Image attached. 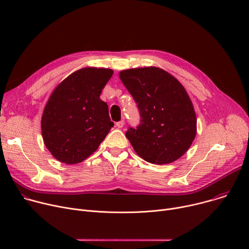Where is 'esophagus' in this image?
<instances>
[{"label": "esophagus", "mask_w": 249, "mask_h": 249, "mask_svg": "<svg viewBox=\"0 0 249 249\" xmlns=\"http://www.w3.org/2000/svg\"><path fill=\"white\" fill-rule=\"evenodd\" d=\"M124 124H125L124 120H121V121H119V122H117V123H116V126H117L118 128H122V127L124 126Z\"/></svg>", "instance_id": "obj_1"}]
</instances>
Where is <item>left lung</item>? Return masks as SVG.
I'll return each instance as SVG.
<instances>
[{"mask_svg": "<svg viewBox=\"0 0 249 249\" xmlns=\"http://www.w3.org/2000/svg\"><path fill=\"white\" fill-rule=\"evenodd\" d=\"M119 76L140 114V124L126 132L135 152L155 164L178 160L192 145L197 131L196 113L185 88L175 76L155 67L125 70Z\"/></svg>", "mask_w": 249, "mask_h": 249, "instance_id": "1", "label": "left lung"}]
</instances>
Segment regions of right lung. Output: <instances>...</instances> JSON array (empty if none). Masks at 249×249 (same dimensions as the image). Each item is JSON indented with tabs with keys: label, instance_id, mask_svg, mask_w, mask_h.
Segmentation results:
<instances>
[{
	"label": "right lung",
	"instance_id": "add662e5",
	"mask_svg": "<svg viewBox=\"0 0 249 249\" xmlns=\"http://www.w3.org/2000/svg\"><path fill=\"white\" fill-rule=\"evenodd\" d=\"M112 74L109 69H82L52 91L41 131L45 146L60 162L74 164L88 159L114 126L107 103L100 99Z\"/></svg>",
	"mask_w": 249,
	"mask_h": 249
}]
</instances>
